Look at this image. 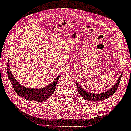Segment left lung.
I'll list each match as a JSON object with an SVG mask.
<instances>
[{
	"instance_id": "left-lung-1",
	"label": "left lung",
	"mask_w": 131,
	"mask_h": 131,
	"mask_svg": "<svg viewBox=\"0 0 131 131\" xmlns=\"http://www.w3.org/2000/svg\"><path fill=\"white\" fill-rule=\"evenodd\" d=\"M122 75V74H121V76L119 77V78L118 79L116 83H115V84H114L109 90H108L105 92H103V93L98 94L89 93L87 91H86L84 89H83V88H82L81 85H79L78 83L76 81L75 83L77 85V89L79 94L86 100L92 102L103 101L112 96V95L115 93L116 91H117V89L118 87Z\"/></svg>"
}]
</instances>
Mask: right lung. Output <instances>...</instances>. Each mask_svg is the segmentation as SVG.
<instances>
[{
	"label": "right lung",
	"mask_w": 131,
	"mask_h": 131,
	"mask_svg": "<svg viewBox=\"0 0 131 131\" xmlns=\"http://www.w3.org/2000/svg\"><path fill=\"white\" fill-rule=\"evenodd\" d=\"M9 63H10L9 60L7 64L8 75L13 87L18 95L22 98H24L26 100L43 102L48 99L54 92L56 85L59 78V75L57 77L53 82L45 87L39 89L28 88L23 85L20 84L17 81H16L11 73Z\"/></svg>",
	"instance_id": "right-lung-1"
}]
</instances>
